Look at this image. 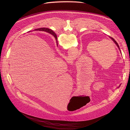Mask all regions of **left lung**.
Returning <instances> with one entry per match:
<instances>
[{
    "mask_svg": "<svg viewBox=\"0 0 130 130\" xmlns=\"http://www.w3.org/2000/svg\"><path fill=\"white\" fill-rule=\"evenodd\" d=\"M49 33H50V34H51V35H52L53 36H54L55 38L56 37V34H55V32H54V31H53L52 30H51H51H50V31H49ZM109 37H110V38H111V39H112V40L113 41V42H114V43L115 44V45H117V47H118V48L119 49V50H120V52H121V51H120V47H119V45H118V43H117V42H116V41L115 40V39H114V38H113L112 37H110V36H109ZM120 86H121V85H120V86H119V87H118L117 88H119V87Z\"/></svg>",
    "mask_w": 130,
    "mask_h": 130,
    "instance_id": "left-lung-1",
    "label": "left lung"
}]
</instances>
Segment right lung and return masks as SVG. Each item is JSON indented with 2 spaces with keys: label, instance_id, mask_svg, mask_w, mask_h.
I'll return each mask as SVG.
<instances>
[{
  "label": "right lung",
  "instance_id": "right-lung-1",
  "mask_svg": "<svg viewBox=\"0 0 130 130\" xmlns=\"http://www.w3.org/2000/svg\"><path fill=\"white\" fill-rule=\"evenodd\" d=\"M50 29L49 28H37V29H35V30H39V31H46V32H47L49 33V31H50ZM31 31H29L28 32H30ZM55 39L56 40V44H57V45L58 46V43H57V37L56 35V37H55Z\"/></svg>",
  "mask_w": 130,
  "mask_h": 130
}]
</instances>
